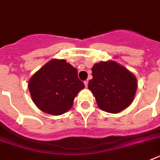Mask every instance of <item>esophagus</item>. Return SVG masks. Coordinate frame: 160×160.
Returning <instances> with one entry per match:
<instances>
[{
	"instance_id": "1",
	"label": "esophagus",
	"mask_w": 160,
	"mask_h": 160,
	"mask_svg": "<svg viewBox=\"0 0 160 160\" xmlns=\"http://www.w3.org/2000/svg\"><path fill=\"white\" fill-rule=\"evenodd\" d=\"M84 84H85V87H87V86H88V80H85V82H84Z\"/></svg>"
}]
</instances>
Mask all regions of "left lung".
I'll return each instance as SVG.
<instances>
[{"label":"left lung","mask_w":160,"mask_h":160,"mask_svg":"<svg viewBox=\"0 0 160 160\" xmlns=\"http://www.w3.org/2000/svg\"><path fill=\"white\" fill-rule=\"evenodd\" d=\"M91 70L88 88L101 110L118 114L131 105L138 86L133 73L114 60L95 63Z\"/></svg>","instance_id":"left-lung-1"}]
</instances>
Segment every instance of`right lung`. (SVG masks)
Returning a JSON list of instances; mask_svg holds the SVG:
<instances>
[{"instance_id": "right-lung-1", "label": "right lung", "mask_w": 160, "mask_h": 160, "mask_svg": "<svg viewBox=\"0 0 160 160\" xmlns=\"http://www.w3.org/2000/svg\"><path fill=\"white\" fill-rule=\"evenodd\" d=\"M84 88L77 70L63 59L50 60L28 81L32 101L41 111L52 115L69 111L78 93Z\"/></svg>"}]
</instances>
